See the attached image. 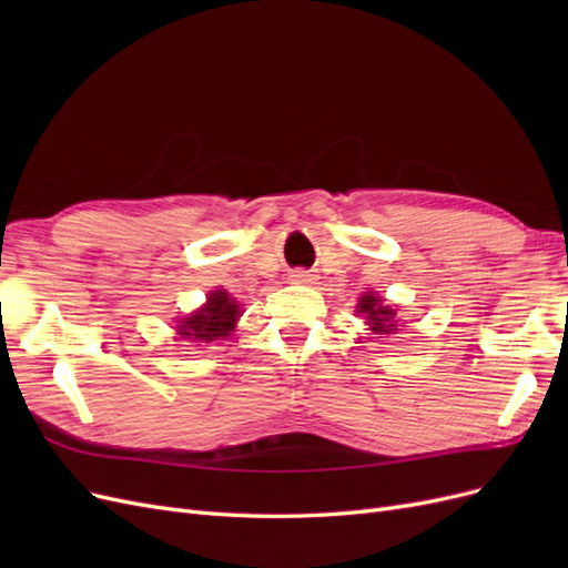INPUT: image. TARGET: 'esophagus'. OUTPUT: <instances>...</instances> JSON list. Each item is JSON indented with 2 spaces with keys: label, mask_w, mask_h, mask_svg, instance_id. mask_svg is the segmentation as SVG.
I'll return each mask as SVG.
<instances>
[{
  "label": "esophagus",
  "mask_w": 568,
  "mask_h": 568,
  "mask_svg": "<svg viewBox=\"0 0 568 568\" xmlns=\"http://www.w3.org/2000/svg\"><path fill=\"white\" fill-rule=\"evenodd\" d=\"M291 282H294V284H311L313 274L305 272V270H296V272H291Z\"/></svg>",
  "instance_id": "esophagus-1"
}]
</instances>
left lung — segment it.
Returning a JSON list of instances; mask_svg holds the SVG:
<instances>
[{"label":"left lung","mask_w":568,"mask_h":568,"mask_svg":"<svg viewBox=\"0 0 568 568\" xmlns=\"http://www.w3.org/2000/svg\"><path fill=\"white\" fill-rule=\"evenodd\" d=\"M357 313L365 315L369 329L374 334H395V332H398V326H400L395 307L386 305L384 298L376 296L374 291H367V294L359 296Z\"/></svg>","instance_id":"1"}]
</instances>
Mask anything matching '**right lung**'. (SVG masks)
I'll list each match as a JSON object with an SVG mask.
<instances>
[{
  "label": "right lung",
  "instance_id": "right-lung-1",
  "mask_svg": "<svg viewBox=\"0 0 568 568\" xmlns=\"http://www.w3.org/2000/svg\"><path fill=\"white\" fill-rule=\"evenodd\" d=\"M242 313V305L225 288H217L211 291L199 311H194L189 317H182L175 329L182 341H192L196 346H211L213 341L227 338L234 332L236 320Z\"/></svg>",
  "mask_w": 568,
  "mask_h": 568
}]
</instances>
